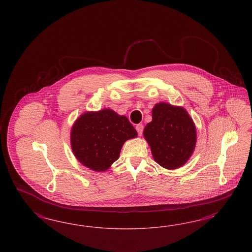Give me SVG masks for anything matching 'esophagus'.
<instances>
[{
  "instance_id": "1",
  "label": "esophagus",
  "mask_w": 252,
  "mask_h": 252,
  "mask_svg": "<svg viewBox=\"0 0 252 252\" xmlns=\"http://www.w3.org/2000/svg\"><path fill=\"white\" fill-rule=\"evenodd\" d=\"M143 129H144V126H143V125H140V124H138L136 126V130L137 131V134L139 135V136H141L142 135V133H143Z\"/></svg>"
}]
</instances>
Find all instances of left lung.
<instances>
[{
  "mask_svg": "<svg viewBox=\"0 0 252 252\" xmlns=\"http://www.w3.org/2000/svg\"><path fill=\"white\" fill-rule=\"evenodd\" d=\"M143 134L154 160L166 169L184 165L194 151L197 138L188 112L164 102L154 106L153 121L146 126Z\"/></svg>",
  "mask_w": 252,
  "mask_h": 252,
  "instance_id": "left-lung-1",
  "label": "left lung"
}]
</instances>
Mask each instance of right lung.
Listing matches in <instances>:
<instances>
[{"instance_id":"obj_1","label":"right lung","mask_w":252,"mask_h":252,"mask_svg":"<svg viewBox=\"0 0 252 252\" xmlns=\"http://www.w3.org/2000/svg\"><path fill=\"white\" fill-rule=\"evenodd\" d=\"M137 135L126 116L104 109L86 113L76 120L71 131V146L83 165L101 172L118 160L125 141Z\"/></svg>"}]
</instances>
